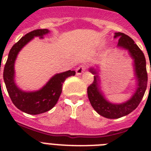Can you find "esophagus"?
I'll return each mask as SVG.
<instances>
[{
    "instance_id": "34e87169",
    "label": "esophagus",
    "mask_w": 151,
    "mask_h": 151,
    "mask_svg": "<svg viewBox=\"0 0 151 151\" xmlns=\"http://www.w3.org/2000/svg\"><path fill=\"white\" fill-rule=\"evenodd\" d=\"M85 69H86V66L84 64H82L78 66V67L76 69V75L77 76H79V75H82L83 73V72L85 71Z\"/></svg>"
}]
</instances>
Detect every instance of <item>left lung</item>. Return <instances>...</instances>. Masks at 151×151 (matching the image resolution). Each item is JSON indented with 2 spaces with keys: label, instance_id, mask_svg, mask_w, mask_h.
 <instances>
[{
  "label": "left lung",
  "instance_id": "left-lung-1",
  "mask_svg": "<svg viewBox=\"0 0 151 151\" xmlns=\"http://www.w3.org/2000/svg\"><path fill=\"white\" fill-rule=\"evenodd\" d=\"M119 38L117 47L128 50L130 57L134 60L133 66L136 78V89L130 99L125 102L122 104L110 102L101 89L99 69L90 68L89 71L94 76L93 83L88 88L89 101L92 107L99 115L107 119L120 118L135 110L143 98L147 85L146 60L143 52L129 36L124 33L116 32L114 38Z\"/></svg>",
  "mask_w": 151,
  "mask_h": 151
}]
</instances>
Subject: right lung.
<instances>
[{"mask_svg": "<svg viewBox=\"0 0 151 151\" xmlns=\"http://www.w3.org/2000/svg\"><path fill=\"white\" fill-rule=\"evenodd\" d=\"M49 32L48 29H37L21 38L10 49L4 69V81L12 102L19 110L28 114L37 115L51 110L59 100L63 83L66 78L76 75V72L71 70L57 73L50 78L45 86L35 91H25L17 85L14 64L19 52L35 37L43 38L44 35Z\"/></svg>", "mask_w": 151, "mask_h": 151, "instance_id": "right-lung-1", "label": "right lung"}]
</instances>
